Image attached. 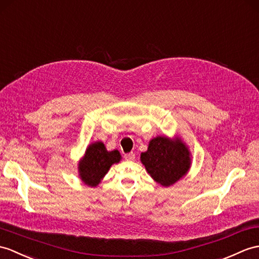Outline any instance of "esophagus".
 Returning <instances> with one entry per match:
<instances>
[{"mask_svg": "<svg viewBox=\"0 0 259 259\" xmlns=\"http://www.w3.org/2000/svg\"><path fill=\"white\" fill-rule=\"evenodd\" d=\"M123 157H124V159L127 160V161H132V160H135L136 154L134 152H130V153H125Z\"/></svg>", "mask_w": 259, "mask_h": 259, "instance_id": "34e87169", "label": "esophagus"}]
</instances>
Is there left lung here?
I'll list each match as a JSON object with an SVG mask.
<instances>
[{
	"label": "left lung",
	"instance_id": "1",
	"mask_svg": "<svg viewBox=\"0 0 259 259\" xmlns=\"http://www.w3.org/2000/svg\"><path fill=\"white\" fill-rule=\"evenodd\" d=\"M140 160L151 178L162 186L178 182L191 166V153L180 138H153L147 151L141 153Z\"/></svg>",
	"mask_w": 259,
	"mask_h": 259
}]
</instances>
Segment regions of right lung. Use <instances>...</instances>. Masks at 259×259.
<instances>
[{
	"label": "right lung",
	"mask_w": 259,
	"mask_h": 259,
	"mask_svg": "<svg viewBox=\"0 0 259 259\" xmlns=\"http://www.w3.org/2000/svg\"><path fill=\"white\" fill-rule=\"evenodd\" d=\"M121 160L118 150L108 151L101 141L89 144L85 155L78 164L81 181L89 186H97L110 166Z\"/></svg>",
	"instance_id": "obj_1"
}]
</instances>
